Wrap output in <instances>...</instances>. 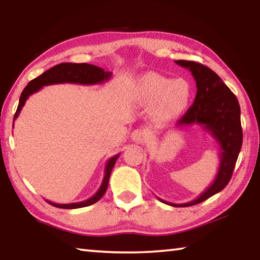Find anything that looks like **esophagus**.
I'll use <instances>...</instances> for the list:
<instances>
[{
    "label": "esophagus",
    "mask_w": 260,
    "mask_h": 260,
    "mask_svg": "<svg viewBox=\"0 0 260 260\" xmlns=\"http://www.w3.org/2000/svg\"><path fill=\"white\" fill-rule=\"evenodd\" d=\"M147 138V133L143 129H135L132 132L131 139L134 141V142H142V141Z\"/></svg>",
    "instance_id": "34e87169"
}]
</instances>
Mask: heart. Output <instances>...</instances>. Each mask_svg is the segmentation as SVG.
<instances>
[{
    "mask_svg": "<svg viewBox=\"0 0 260 260\" xmlns=\"http://www.w3.org/2000/svg\"><path fill=\"white\" fill-rule=\"evenodd\" d=\"M191 94V86L186 79H171L157 73L144 74L135 87L139 102L156 104L158 117L162 120H172L186 111Z\"/></svg>",
    "mask_w": 260,
    "mask_h": 260,
    "instance_id": "b5f03b06",
    "label": "heart"
}]
</instances>
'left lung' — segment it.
I'll list each match as a JSON object with an SVG mask.
<instances>
[{
    "instance_id": "left-lung-1",
    "label": "left lung",
    "mask_w": 260,
    "mask_h": 260,
    "mask_svg": "<svg viewBox=\"0 0 260 260\" xmlns=\"http://www.w3.org/2000/svg\"><path fill=\"white\" fill-rule=\"evenodd\" d=\"M175 63L191 72L197 88L195 101L177 122V127L201 125L215 140L220 152L217 175L213 182L197 199L188 203L175 204L157 197L161 203L184 208L208 200L227 186L241 151L243 134L239 101L221 78L208 67L196 61L175 60Z\"/></svg>"
}]
</instances>
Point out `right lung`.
Listing matches in <instances>:
<instances>
[{
	"mask_svg": "<svg viewBox=\"0 0 260 260\" xmlns=\"http://www.w3.org/2000/svg\"><path fill=\"white\" fill-rule=\"evenodd\" d=\"M112 77V72L104 71L103 69L95 65L81 63H60L55 65L54 68L47 70L46 72H43L40 77L33 79L32 81L27 83V86L24 88L23 93L20 95L19 104L17 108V111L15 113L14 121L17 119V117L19 116L21 109L26 103V101L30 95L34 93H38L39 90H41L43 86H49V85H56V83H78V85H98V83H103L109 81ZM120 153H117L113 157L109 158L105 165L104 170V177L103 181L101 183L99 190L96 191L94 196H91L90 199L86 201L78 202V203H71V204H57L52 203L50 201H47L48 203L51 204L52 206L59 209H79V208H85V206H89L91 204L96 203V202L102 199L103 195L107 191L109 179L111 175L112 169L116 161L119 157Z\"/></svg>",
	"mask_w": 260,
	"mask_h": 260,
	"instance_id": "right-lung-1",
	"label": "right lung"
}]
</instances>
